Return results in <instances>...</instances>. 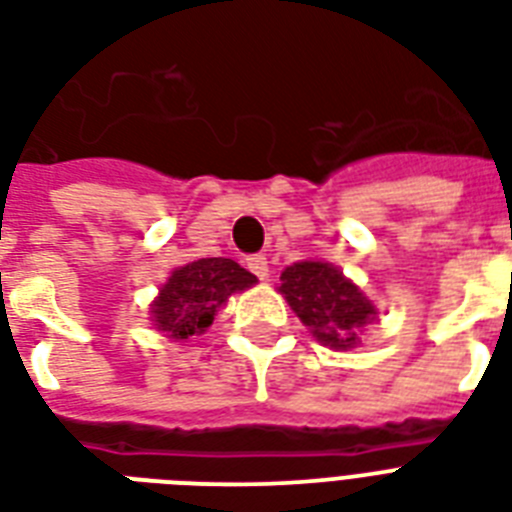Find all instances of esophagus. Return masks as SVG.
Here are the masks:
<instances>
[{"instance_id": "34e87169", "label": "esophagus", "mask_w": 512, "mask_h": 512, "mask_svg": "<svg viewBox=\"0 0 512 512\" xmlns=\"http://www.w3.org/2000/svg\"><path fill=\"white\" fill-rule=\"evenodd\" d=\"M248 269H251L253 275L259 277V280H267L269 277V261H267V256H251V259H248Z\"/></svg>"}]
</instances>
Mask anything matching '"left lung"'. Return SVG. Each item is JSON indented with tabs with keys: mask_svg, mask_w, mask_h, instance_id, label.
Returning a JSON list of instances; mask_svg holds the SVG:
<instances>
[{
	"mask_svg": "<svg viewBox=\"0 0 512 512\" xmlns=\"http://www.w3.org/2000/svg\"><path fill=\"white\" fill-rule=\"evenodd\" d=\"M280 293L318 342L334 350L358 344L360 328L374 318V304L355 283L323 261H299L280 275Z\"/></svg>",
	"mask_w": 512,
	"mask_h": 512,
	"instance_id": "obj_1",
	"label": "left lung"
}]
</instances>
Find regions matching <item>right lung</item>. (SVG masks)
<instances>
[{
	"label": "right lung",
	"instance_id": "right-lung-1",
	"mask_svg": "<svg viewBox=\"0 0 512 512\" xmlns=\"http://www.w3.org/2000/svg\"><path fill=\"white\" fill-rule=\"evenodd\" d=\"M253 283L256 275L232 259H200L178 267L152 304L154 326L170 339L202 334L229 296Z\"/></svg>",
	"mask_w": 512,
	"mask_h": 512
}]
</instances>
